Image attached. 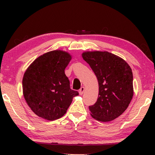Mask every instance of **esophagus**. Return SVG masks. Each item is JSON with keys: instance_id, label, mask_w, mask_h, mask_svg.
<instances>
[{"instance_id": "34e87169", "label": "esophagus", "mask_w": 155, "mask_h": 155, "mask_svg": "<svg viewBox=\"0 0 155 155\" xmlns=\"http://www.w3.org/2000/svg\"><path fill=\"white\" fill-rule=\"evenodd\" d=\"M84 90H85V88H84V87H82L81 88V89L79 90V91H78V93H79V94H80V95L83 94L84 93Z\"/></svg>"}]
</instances>
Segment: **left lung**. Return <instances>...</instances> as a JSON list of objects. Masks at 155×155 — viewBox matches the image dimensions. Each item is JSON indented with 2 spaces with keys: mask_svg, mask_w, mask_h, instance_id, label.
Masks as SVG:
<instances>
[{
  "mask_svg": "<svg viewBox=\"0 0 155 155\" xmlns=\"http://www.w3.org/2000/svg\"><path fill=\"white\" fill-rule=\"evenodd\" d=\"M82 57L90 65L98 83L97 101L89 107L94 119L109 122L127 110L132 100V69L124 59L107 51H85Z\"/></svg>",
  "mask_w": 155,
  "mask_h": 155,
  "instance_id": "8db88e82",
  "label": "left lung"
}]
</instances>
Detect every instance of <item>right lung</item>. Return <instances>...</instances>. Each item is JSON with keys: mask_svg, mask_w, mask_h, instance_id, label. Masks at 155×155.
<instances>
[{"mask_svg": "<svg viewBox=\"0 0 155 155\" xmlns=\"http://www.w3.org/2000/svg\"><path fill=\"white\" fill-rule=\"evenodd\" d=\"M72 55L54 50L39 56L28 66L22 78V93L32 112L38 117L54 120L63 117L72 98L78 95L71 89L64 73Z\"/></svg>", "mask_w": 155, "mask_h": 155, "instance_id": "right-lung-1", "label": "right lung"}]
</instances>
